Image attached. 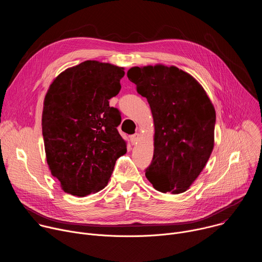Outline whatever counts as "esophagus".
Returning a JSON list of instances; mask_svg holds the SVG:
<instances>
[{
  "label": "esophagus",
  "mask_w": 262,
  "mask_h": 262,
  "mask_svg": "<svg viewBox=\"0 0 262 262\" xmlns=\"http://www.w3.org/2000/svg\"><path fill=\"white\" fill-rule=\"evenodd\" d=\"M140 134H135V135H132L130 136V141H132V143L133 144H136L139 140H140Z\"/></svg>",
  "instance_id": "obj_1"
}]
</instances>
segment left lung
I'll return each instance as SVG.
<instances>
[{
    "label": "left lung",
    "instance_id": "8db88e82",
    "mask_svg": "<svg viewBox=\"0 0 262 262\" xmlns=\"http://www.w3.org/2000/svg\"><path fill=\"white\" fill-rule=\"evenodd\" d=\"M127 78L147 98L154 117V159L145 175L162 193H183L212 152L213 104L198 81L176 66H135Z\"/></svg>",
    "mask_w": 262,
    "mask_h": 262
}]
</instances>
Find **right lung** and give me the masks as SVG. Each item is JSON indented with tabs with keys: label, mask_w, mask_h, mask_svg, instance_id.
I'll list each match as a JSON object with an SVG mask.
<instances>
[{
	"label": "right lung",
	"mask_w": 262,
	"mask_h": 262,
	"mask_svg": "<svg viewBox=\"0 0 262 262\" xmlns=\"http://www.w3.org/2000/svg\"><path fill=\"white\" fill-rule=\"evenodd\" d=\"M124 68L88 60L53 81L43 102L47 162L65 193L78 197L106 186L126 142L117 130L121 116L108 99L116 96Z\"/></svg>",
	"instance_id": "right-lung-1"
}]
</instances>
